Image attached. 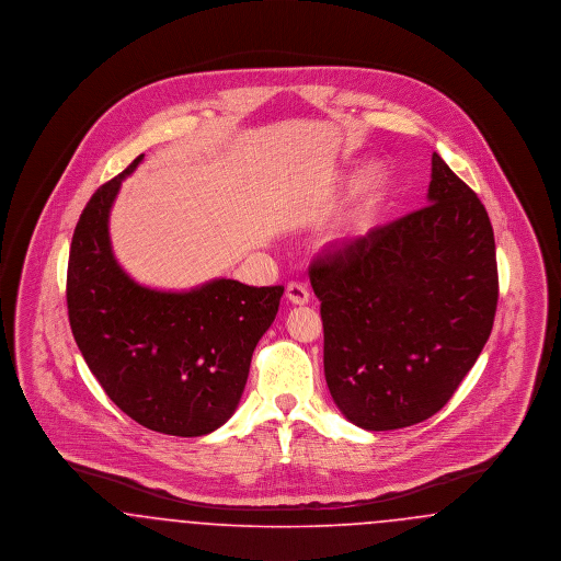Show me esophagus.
Masks as SVG:
<instances>
[{
	"label": "esophagus",
	"instance_id": "1",
	"mask_svg": "<svg viewBox=\"0 0 561 561\" xmlns=\"http://www.w3.org/2000/svg\"><path fill=\"white\" fill-rule=\"evenodd\" d=\"M286 298H288V302H293V305H307V302H309V290H307L302 284L293 282V284H288V288H286Z\"/></svg>",
	"mask_w": 561,
	"mask_h": 561
}]
</instances>
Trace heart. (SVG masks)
<instances>
[{
	"instance_id": "1",
	"label": "heart",
	"mask_w": 561,
	"mask_h": 561,
	"mask_svg": "<svg viewBox=\"0 0 561 561\" xmlns=\"http://www.w3.org/2000/svg\"><path fill=\"white\" fill-rule=\"evenodd\" d=\"M389 187L387 172L380 165H370L362 179H359V204L353 216L351 229H348L347 241H357L366 238L373 229L374 216L380 210L385 195Z\"/></svg>"
}]
</instances>
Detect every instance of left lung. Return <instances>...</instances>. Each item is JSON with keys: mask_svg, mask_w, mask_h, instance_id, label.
Segmentation results:
<instances>
[{"mask_svg": "<svg viewBox=\"0 0 561 561\" xmlns=\"http://www.w3.org/2000/svg\"><path fill=\"white\" fill-rule=\"evenodd\" d=\"M309 277L330 396L368 431L439 412L478 362L499 302L488 213L437 153L427 206L325 252Z\"/></svg>", "mask_w": 561, "mask_h": 561, "instance_id": "left-lung-1", "label": "left lung"}]
</instances>
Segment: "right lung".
I'll return each instance as SVG.
<instances>
[{
    "label": "right lung",
    "instance_id": "add662e5",
    "mask_svg": "<svg viewBox=\"0 0 561 561\" xmlns=\"http://www.w3.org/2000/svg\"><path fill=\"white\" fill-rule=\"evenodd\" d=\"M140 161L96 188L81 213L67 268L69 321L88 368L122 412L151 431L197 437L236 412L284 286L213 279L161 293L136 284L113 256L108 213Z\"/></svg>",
    "mask_w": 561,
    "mask_h": 561
}]
</instances>
